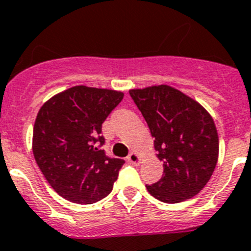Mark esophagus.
<instances>
[{
	"mask_svg": "<svg viewBox=\"0 0 251 251\" xmlns=\"http://www.w3.org/2000/svg\"><path fill=\"white\" fill-rule=\"evenodd\" d=\"M127 161L132 165H139L140 163V155L136 153V151H131L129 155H127Z\"/></svg>",
	"mask_w": 251,
	"mask_h": 251,
	"instance_id": "1",
	"label": "esophagus"
}]
</instances>
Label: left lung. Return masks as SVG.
<instances>
[{
	"instance_id": "8db88e82",
	"label": "left lung",
	"mask_w": 251,
	"mask_h": 251,
	"mask_svg": "<svg viewBox=\"0 0 251 251\" xmlns=\"http://www.w3.org/2000/svg\"><path fill=\"white\" fill-rule=\"evenodd\" d=\"M151 136L163 176L148 185L165 203L195 197L209 181L218 159V134L212 116L198 102L168 85L130 90Z\"/></svg>"
}]
</instances>
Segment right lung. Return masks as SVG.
I'll list each match as a JSON object with an SVG mask.
<instances>
[{"label":"right lung","instance_id":"add662e5","mask_svg":"<svg viewBox=\"0 0 251 251\" xmlns=\"http://www.w3.org/2000/svg\"><path fill=\"white\" fill-rule=\"evenodd\" d=\"M124 93L73 86L44 103L33 130V154L48 184L66 201L93 204L112 191L124 159L102 147V124Z\"/></svg>","mask_w":251,"mask_h":251}]
</instances>
